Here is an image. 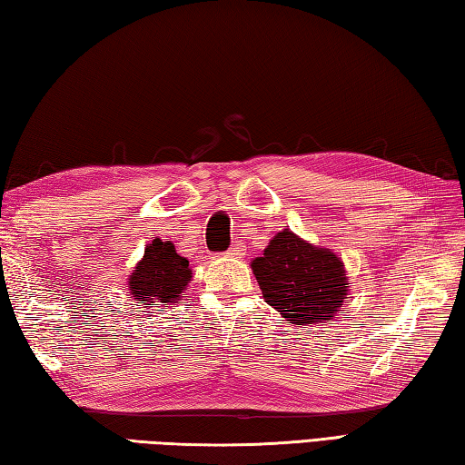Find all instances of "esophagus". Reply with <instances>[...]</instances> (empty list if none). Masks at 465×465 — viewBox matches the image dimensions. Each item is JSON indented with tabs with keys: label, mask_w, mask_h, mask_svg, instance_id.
<instances>
[{
	"label": "esophagus",
	"mask_w": 465,
	"mask_h": 465,
	"mask_svg": "<svg viewBox=\"0 0 465 465\" xmlns=\"http://www.w3.org/2000/svg\"><path fill=\"white\" fill-rule=\"evenodd\" d=\"M242 255V249L241 247H232L226 251V257H241Z\"/></svg>",
	"instance_id": "esophagus-1"
}]
</instances>
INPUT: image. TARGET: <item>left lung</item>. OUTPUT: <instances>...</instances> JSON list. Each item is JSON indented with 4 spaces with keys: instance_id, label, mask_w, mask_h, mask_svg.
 Listing matches in <instances>:
<instances>
[{
    "instance_id": "8db88e82",
    "label": "left lung",
    "mask_w": 465,
    "mask_h": 465,
    "mask_svg": "<svg viewBox=\"0 0 465 465\" xmlns=\"http://www.w3.org/2000/svg\"><path fill=\"white\" fill-rule=\"evenodd\" d=\"M251 269L265 302L297 328L331 320L346 302L341 259L289 229L269 241L262 255L251 261Z\"/></svg>"
}]
</instances>
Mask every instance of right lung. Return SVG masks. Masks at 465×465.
I'll use <instances>...</instances> for the list:
<instances>
[{
	"instance_id": "right-lung-1",
	"label": "right lung",
	"mask_w": 465,
	"mask_h": 465,
	"mask_svg": "<svg viewBox=\"0 0 465 465\" xmlns=\"http://www.w3.org/2000/svg\"><path fill=\"white\" fill-rule=\"evenodd\" d=\"M186 257L176 252L170 241L153 239L145 247L143 259L137 262L134 273L129 275V292L135 303H143L145 308L153 305L176 303L183 289L192 282V271Z\"/></svg>"
}]
</instances>
